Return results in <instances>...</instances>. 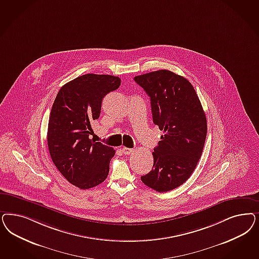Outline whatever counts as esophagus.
<instances>
[{
	"label": "esophagus",
	"instance_id": "34e87169",
	"mask_svg": "<svg viewBox=\"0 0 259 259\" xmlns=\"http://www.w3.org/2000/svg\"><path fill=\"white\" fill-rule=\"evenodd\" d=\"M122 151H123V153L124 154H126V155H130V154H132L133 152H134V150L133 149H128V148H122Z\"/></svg>",
	"mask_w": 259,
	"mask_h": 259
}]
</instances>
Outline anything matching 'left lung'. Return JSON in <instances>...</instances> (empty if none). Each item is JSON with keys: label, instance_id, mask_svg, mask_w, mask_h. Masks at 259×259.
<instances>
[{"label": "left lung", "instance_id": "obj_1", "mask_svg": "<svg viewBox=\"0 0 259 259\" xmlns=\"http://www.w3.org/2000/svg\"><path fill=\"white\" fill-rule=\"evenodd\" d=\"M150 96L154 125L164 132L154 148L152 169L141 176L156 192L171 191L192 176L207 136V118L192 83L183 76L161 69L135 76Z\"/></svg>", "mask_w": 259, "mask_h": 259}]
</instances>
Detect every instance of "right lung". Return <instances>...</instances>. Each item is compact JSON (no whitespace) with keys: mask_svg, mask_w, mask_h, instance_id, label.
<instances>
[{"mask_svg":"<svg viewBox=\"0 0 259 259\" xmlns=\"http://www.w3.org/2000/svg\"><path fill=\"white\" fill-rule=\"evenodd\" d=\"M120 84L116 76L84 74L64 84L53 103L48 127L50 156L67 181L81 190L99 185L109 175L115 150L90 135L103 98Z\"/></svg>","mask_w":259,"mask_h":259,"instance_id":"obj_1","label":"right lung"}]
</instances>
